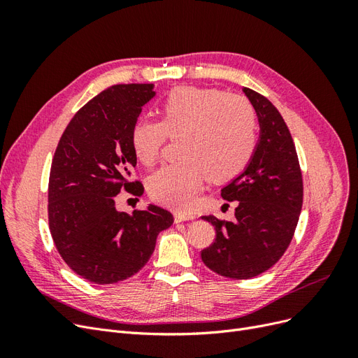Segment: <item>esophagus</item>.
<instances>
[{
	"mask_svg": "<svg viewBox=\"0 0 358 358\" xmlns=\"http://www.w3.org/2000/svg\"><path fill=\"white\" fill-rule=\"evenodd\" d=\"M196 218L192 213H187V212H175V222H183V221H191Z\"/></svg>",
	"mask_w": 358,
	"mask_h": 358,
	"instance_id": "obj_1",
	"label": "esophagus"
}]
</instances>
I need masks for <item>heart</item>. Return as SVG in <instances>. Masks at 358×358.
Instances as JSON below:
<instances>
[{"instance_id": "obj_1", "label": "heart", "mask_w": 358, "mask_h": 358, "mask_svg": "<svg viewBox=\"0 0 358 358\" xmlns=\"http://www.w3.org/2000/svg\"><path fill=\"white\" fill-rule=\"evenodd\" d=\"M159 122L140 119L131 129L136 158L152 166L167 138L179 158L148 179L149 196L171 209L188 210L204 178L222 183L237 178L257 146V115L245 96L218 88L176 86L158 103Z\"/></svg>"}]
</instances>
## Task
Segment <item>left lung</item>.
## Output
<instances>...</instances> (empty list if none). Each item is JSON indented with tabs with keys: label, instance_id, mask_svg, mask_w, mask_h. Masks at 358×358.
I'll return each instance as SVG.
<instances>
[{
	"label": "left lung",
	"instance_id": "obj_1",
	"mask_svg": "<svg viewBox=\"0 0 358 358\" xmlns=\"http://www.w3.org/2000/svg\"><path fill=\"white\" fill-rule=\"evenodd\" d=\"M243 92L258 116L259 142L246 170L221 189L237 201L234 222L203 216L215 227L213 243L201 251L203 263L225 278L262 275L284 255L294 236L303 204L297 150L282 115L264 95Z\"/></svg>",
	"mask_w": 358,
	"mask_h": 358
}]
</instances>
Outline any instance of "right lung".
I'll list each match as a JSON object with an SVG mask.
<instances>
[{
    "instance_id": "obj_1",
    "label": "right lung",
    "mask_w": 358,
    "mask_h": 358,
    "mask_svg": "<svg viewBox=\"0 0 358 358\" xmlns=\"http://www.w3.org/2000/svg\"><path fill=\"white\" fill-rule=\"evenodd\" d=\"M152 83L113 85L76 112L59 138L48 188L49 230L64 262L94 284L136 275L155 249L157 236L173 224L158 206L133 215L117 212L122 189L142 196L131 180L137 158L131 129L152 99Z\"/></svg>"
}]
</instances>
